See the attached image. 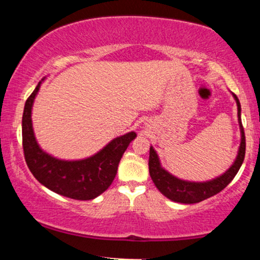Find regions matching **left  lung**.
<instances>
[{
  "label": "left lung",
  "instance_id": "obj_1",
  "mask_svg": "<svg viewBox=\"0 0 260 260\" xmlns=\"http://www.w3.org/2000/svg\"><path fill=\"white\" fill-rule=\"evenodd\" d=\"M234 96L236 99V103H237L238 122H240L242 138H241L240 150H238V155L236 157L234 165L222 176H220V177H217L213 181L199 182V183L178 180L175 176L170 175L168 171H165V170L161 168L159 157H157L153 147H150V151H149V172H150V177L157 189L164 196L168 197L169 199H171L174 202L183 203V204L199 203L204 201V199H208L210 197L217 194L219 192H221L223 188L228 186L230 182L234 180L235 176L237 175L238 170H240L244 160V154H246V137H244V129L242 126V121H241L240 101H238L237 96L235 94Z\"/></svg>",
  "mask_w": 260,
  "mask_h": 260
}]
</instances>
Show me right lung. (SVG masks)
I'll return each mask as SVG.
<instances>
[{"instance_id": "1", "label": "right lung", "mask_w": 260, "mask_h": 260, "mask_svg": "<svg viewBox=\"0 0 260 260\" xmlns=\"http://www.w3.org/2000/svg\"><path fill=\"white\" fill-rule=\"evenodd\" d=\"M41 82L25 101L22 120L23 151L26 165L34 177L52 192L77 199L90 201L105 192L117 174L118 162L134 132L113 139L94 156L79 161H63L44 153L35 140L31 126V106Z\"/></svg>"}]
</instances>
